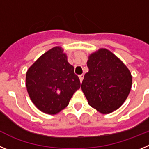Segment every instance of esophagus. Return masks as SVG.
I'll list each match as a JSON object with an SVG mask.
<instances>
[{
  "instance_id": "1",
  "label": "esophagus",
  "mask_w": 149,
  "mask_h": 149,
  "mask_svg": "<svg viewBox=\"0 0 149 149\" xmlns=\"http://www.w3.org/2000/svg\"><path fill=\"white\" fill-rule=\"evenodd\" d=\"M84 74H81V75H79V79H80V81H81V82H82L83 81V79H84Z\"/></svg>"
}]
</instances>
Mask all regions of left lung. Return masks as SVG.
Segmentation results:
<instances>
[{"label":"left lung","mask_w":149,"mask_h":149,"mask_svg":"<svg viewBox=\"0 0 149 149\" xmlns=\"http://www.w3.org/2000/svg\"><path fill=\"white\" fill-rule=\"evenodd\" d=\"M89 72L85 74L81 89L92 107L107 114L119 108L127 98L132 76L115 54L101 48L88 57Z\"/></svg>","instance_id":"left-lung-1"}]
</instances>
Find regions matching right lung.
Listing matches in <instances>:
<instances>
[{"label":"right lung","mask_w":149,"mask_h":149,"mask_svg":"<svg viewBox=\"0 0 149 149\" xmlns=\"http://www.w3.org/2000/svg\"><path fill=\"white\" fill-rule=\"evenodd\" d=\"M74 71L61 47L50 49L29 68L27 90L39 110L54 115L68 106L74 93L81 87Z\"/></svg>","instance_id":"right-lung-1"}]
</instances>
